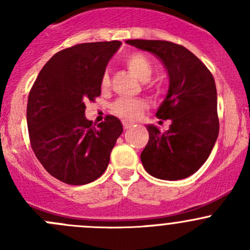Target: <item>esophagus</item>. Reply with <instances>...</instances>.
Wrapping results in <instances>:
<instances>
[{
  "label": "esophagus",
  "instance_id": "esophagus-1",
  "mask_svg": "<svg viewBox=\"0 0 250 250\" xmlns=\"http://www.w3.org/2000/svg\"><path fill=\"white\" fill-rule=\"evenodd\" d=\"M132 125H133L132 123H129V122H125V121L123 122V128H125V129H128V128H130Z\"/></svg>",
  "mask_w": 250,
  "mask_h": 250
}]
</instances>
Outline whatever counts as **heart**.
Here are the masks:
<instances>
[{
    "instance_id": "heart-1",
    "label": "heart",
    "mask_w": 250,
    "mask_h": 250,
    "mask_svg": "<svg viewBox=\"0 0 250 250\" xmlns=\"http://www.w3.org/2000/svg\"><path fill=\"white\" fill-rule=\"evenodd\" d=\"M125 65L139 80L148 81L153 72V65L151 60L143 53H133L125 58ZM100 85L103 90H106L110 87V77L104 74L100 80ZM146 107V103L141 99H130V98H120L112 104L113 113L120 116L125 121H135L140 117L141 112Z\"/></svg>"
}]
</instances>
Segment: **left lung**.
<instances>
[{"label":"left lung","mask_w":250,"mask_h":250,"mask_svg":"<svg viewBox=\"0 0 250 250\" xmlns=\"http://www.w3.org/2000/svg\"><path fill=\"white\" fill-rule=\"evenodd\" d=\"M130 46L155 54L167 69L169 88L156 116L170 120L161 133L147 125L148 143L141 152L144 168L162 180H180L197 172L219 134L218 98L211 72L180 44L158 40H128Z\"/></svg>","instance_id":"1"}]
</instances>
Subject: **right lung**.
Returning a JSON list of instances; mask_svg holds the SVG:
<instances>
[{
  "label": "right lung",
  "instance_id": "obj_1",
  "mask_svg": "<svg viewBox=\"0 0 250 250\" xmlns=\"http://www.w3.org/2000/svg\"><path fill=\"white\" fill-rule=\"evenodd\" d=\"M120 41L81 43L53 55L42 67L27 99L30 143L44 169L69 185H84L106 170L123 132L107 115L97 127L85 118L84 102L102 93L100 80Z\"/></svg>",
  "mask_w": 250,
  "mask_h": 250
}]
</instances>
